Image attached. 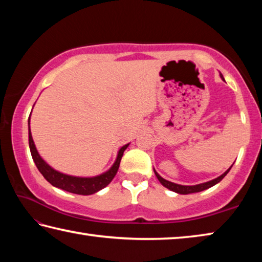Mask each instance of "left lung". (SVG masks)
<instances>
[{
	"instance_id": "obj_1",
	"label": "left lung",
	"mask_w": 262,
	"mask_h": 262,
	"mask_svg": "<svg viewBox=\"0 0 262 262\" xmlns=\"http://www.w3.org/2000/svg\"><path fill=\"white\" fill-rule=\"evenodd\" d=\"M221 78H223L222 75H221ZM231 167L229 168L226 172L222 173L221 176H219L217 178H215V180H213V181L206 182V183H203V184H198V185H192V186L175 184V183H171V182L164 180V178H162L161 176H160L159 173L155 171V170H154V172H155V176L158 177V180L160 181V183H161V184L164 187H167V189H169L170 191H173V192H176V193H180V194H190V193H195V192H200V191L207 190V189H209V187H212L215 184H217L219 182H221L223 178L226 177V175L229 172V170H230Z\"/></svg>"
}]
</instances>
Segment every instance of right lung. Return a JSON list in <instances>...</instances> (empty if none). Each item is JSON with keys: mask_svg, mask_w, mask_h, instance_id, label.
Listing matches in <instances>:
<instances>
[{"mask_svg": "<svg viewBox=\"0 0 262 262\" xmlns=\"http://www.w3.org/2000/svg\"><path fill=\"white\" fill-rule=\"evenodd\" d=\"M29 125H30V118H29ZM29 145H30L32 158H33V161L35 163L36 168L39 169V171L42 173V176L50 183V184L64 191L71 192V193H75V194H81V195L93 194L95 192L102 190L103 187L107 186L109 183L113 181V178L117 173L124 150H125L128 146V144L124 145L123 147L118 150L117 159L113 164V167L110 168L108 171L102 173V175H99L95 177H75V176H69V175H66V173H62L57 170H55V169H53L49 164H47L43 161L42 158L40 157L38 150L35 148L34 141L31 135L30 126H29Z\"/></svg>", "mask_w": 262, "mask_h": 262, "instance_id": "right-lung-1", "label": "right lung"}]
</instances>
